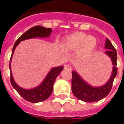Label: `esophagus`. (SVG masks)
Returning <instances> with one entry per match:
<instances>
[{
  "label": "esophagus",
  "mask_w": 124,
  "mask_h": 124,
  "mask_svg": "<svg viewBox=\"0 0 124 124\" xmlns=\"http://www.w3.org/2000/svg\"><path fill=\"white\" fill-rule=\"evenodd\" d=\"M64 68L65 69H68V70H71L72 69V67H71V66L69 64H66L64 66Z\"/></svg>",
  "instance_id": "obj_1"
}]
</instances>
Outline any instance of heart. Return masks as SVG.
<instances>
[{
	"label": "heart",
	"instance_id": "obj_1",
	"mask_svg": "<svg viewBox=\"0 0 124 124\" xmlns=\"http://www.w3.org/2000/svg\"><path fill=\"white\" fill-rule=\"evenodd\" d=\"M96 46V38L82 33L69 36L63 42V47L66 50H77L81 48L82 53L87 54L92 52Z\"/></svg>",
	"mask_w": 124,
	"mask_h": 124
}]
</instances>
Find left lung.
Wrapping results in <instances>:
<instances>
[{"label":"left lung","mask_w":124,"mask_h":124,"mask_svg":"<svg viewBox=\"0 0 124 124\" xmlns=\"http://www.w3.org/2000/svg\"><path fill=\"white\" fill-rule=\"evenodd\" d=\"M105 48L108 50L104 53L111 58L113 64L112 74L106 83L101 86H93L87 83L80 74L72 71V91L79 100L85 102H95L106 97L111 91L114 78L117 75V52L111 42L106 38Z\"/></svg>","instance_id":"obj_1"}]
</instances>
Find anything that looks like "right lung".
I'll return each instance as SVG.
<instances>
[{
    "label": "right lung",
    "instance_id": "add662e5",
    "mask_svg": "<svg viewBox=\"0 0 124 124\" xmlns=\"http://www.w3.org/2000/svg\"><path fill=\"white\" fill-rule=\"evenodd\" d=\"M52 32V28H45L41 26H34L24 33L23 35L15 42V45L12 48V55H11L9 63L10 82H11L12 87L23 98L32 103L40 102L48 98L53 90V85H54L55 80L57 78V76L59 75L60 73L62 72L64 67L61 66L52 68L51 70L49 71L48 74L46 75V78L44 79L42 82L39 86L31 89H24L21 88L16 83L12 76L11 65H10L11 61H12V55L14 54V52L16 46L19 44L20 42L28 40V39H31V38H47L50 36Z\"/></svg>",
    "mask_w": 124,
    "mask_h": 124
}]
</instances>
